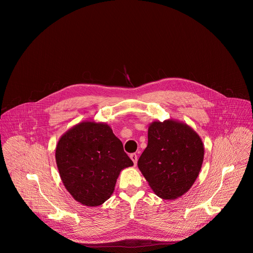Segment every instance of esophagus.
<instances>
[{"mask_svg": "<svg viewBox=\"0 0 253 253\" xmlns=\"http://www.w3.org/2000/svg\"><path fill=\"white\" fill-rule=\"evenodd\" d=\"M130 158L132 159V161H133L134 165H136V164H137V160H138V156H137V154H136V153H132V154H130Z\"/></svg>", "mask_w": 253, "mask_h": 253, "instance_id": "obj_1", "label": "esophagus"}]
</instances>
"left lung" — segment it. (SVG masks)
<instances>
[{"label": "left lung", "mask_w": 253, "mask_h": 253, "mask_svg": "<svg viewBox=\"0 0 253 253\" xmlns=\"http://www.w3.org/2000/svg\"><path fill=\"white\" fill-rule=\"evenodd\" d=\"M203 157L202 140L191 127L174 120L155 121L148 128V144L138 167L156 195L175 199L191 188Z\"/></svg>", "instance_id": "obj_1"}]
</instances>
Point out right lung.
I'll use <instances>...</instances> for the list:
<instances>
[{"mask_svg": "<svg viewBox=\"0 0 253 253\" xmlns=\"http://www.w3.org/2000/svg\"><path fill=\"white\" fill-rule=\"evenodd\" d=\"M56 162L66 189L86 206H99L109 199L121 170L133 165L110 126L92 121L62 135Z\"/></svg>", "mask_w": 253, "mask_h": 253, "instance_id": "obj_1", "label": "right lung"}]
</instances>
